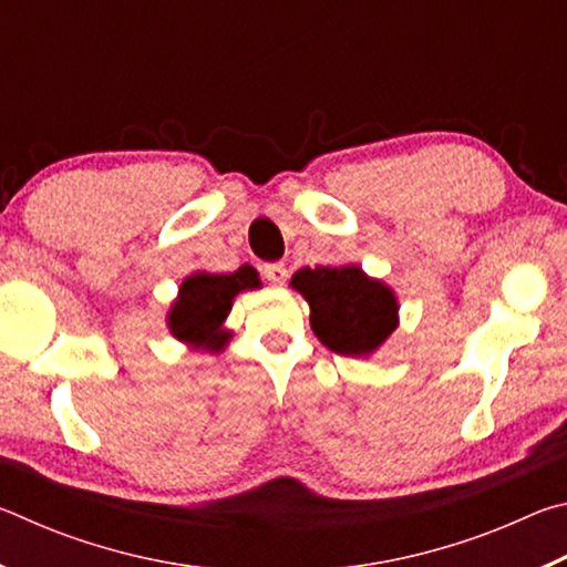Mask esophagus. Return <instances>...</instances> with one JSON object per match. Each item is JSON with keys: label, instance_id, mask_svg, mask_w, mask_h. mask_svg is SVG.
Instances as JSON below:
<instances>
[{"label": "esophagus", "instance_id": "obj_1", "mask_svg": "<svg viewBox=\"0 0 567 567\" xmlns=\"http://www.w3.org/2000/svg\"><path fill=\"white\" fill-rule=\"evenodd\" d=\"M262 277L270 285H282L287 280V267L282 262H270V265H262L260 267Z\"/></svg>", "mask_w": 567, "mask_h": 567}]
</instances>
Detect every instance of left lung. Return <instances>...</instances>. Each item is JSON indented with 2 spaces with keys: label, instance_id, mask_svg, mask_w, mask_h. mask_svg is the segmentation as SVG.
Returning a JSON list of instances; mask_svg holds the SVG:
<instances>
[{
  "label": "left lung",
  "instance_id": "obj_1",
  "mask_svg": "<svg viewBox=\"0 0 567 567\" xmlns=\"http://www.w3.org/2000/svg\"><path fill=\"white\" fill-rule=\"evenodd\" d=\"M290 285L310 302L318 340L338 354L368 358L398 328V297L358 265L302 267Z\"/></svg>",
  "mask_w": 567,
  "mask_h": 567
}]
</instances>
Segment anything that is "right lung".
<instances>
[{"label": "right lung", "instance_id": "add662e5", "mask_svg": "<svg viewBox=\"0 0 567 567\" xmlns=\"http://www.w3.org/2000/svg\"><path fill=\"white\" fill-rule=\"evenodd\" d=\"M257 287H260V275L249 265L229 275H189L179 287L177 300L169 307V332L192 348H205L209 352L225 350L233 332L223 330V324L233 310L235 295L257 290Z\"/></svg>", "mask_w": 567, "mask_h": 567}]
</instances>
